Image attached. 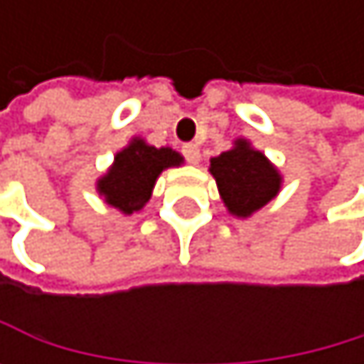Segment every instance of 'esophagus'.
I'll return each mask as SVG.
<instances>
[{
  "label": "esophagus",
  "mask_w": 364,
  "mask_h": 364,
  "mask_svg": "<svg viewBox=\"0 0 364 364\" xmlns=\"http://www.w3.org/2000/svg\"><path fill=\"white\" fill-rule=\"evenodd\" d=\"M183 155H186V159L190 161V164H198L200 161V150H198V146H194V144H186L183 146Z\"/></svg>",
  "instance_id": "1"
}]
</instances>
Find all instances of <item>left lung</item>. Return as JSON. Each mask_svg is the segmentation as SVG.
<instances>
[{"label": "left lung", "mask_w": 364, "mask_h": 364, "mask_svg": "<svg viewBox=\"0 0 364 364\" xmlns=\"http://www.w3.org/2000/svg\"><path fill=\"white\" fill-rule=\"evenodd\" d=\"M209 172L227 212L235 218L253 216L279 194L284 183L277 166L245 137L233 139L229 150L209 159Z\"/></svg>", "instance_id": "obj_1"}]
</instances>
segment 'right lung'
I'll list each match as a JSON object with an SVG mask.
<instances>
[{"label":"right lung","mask_w":364,"mask_h":364,"mask_svg":"<svg viewBox=\"0 0 364 364\" xmlns=\"http://www.w3.org/2000/svg\"><path fill=\"white\" fill-rule=\"evenodd\" d=\"M183 155L168 146L155 148L144 137L131 141L115 152L109 170L95 181V192L124 216L141 212L150 200L157 178L168 168H178Z\"/></svg>","instance_id":"obj_1"}]
</instances>
